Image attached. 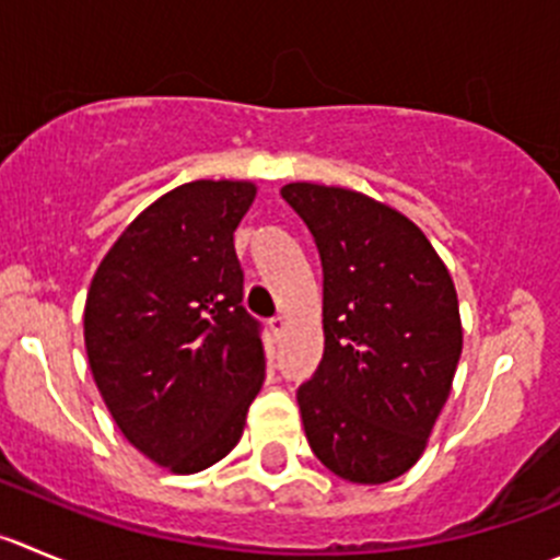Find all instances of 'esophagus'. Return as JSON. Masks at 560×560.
Instances as JSON below:
<instances>
[{"label":"esophagus","mask_w":560,"mask_h":560,"mask_svg":"<svg viewBox=\"0 0 560 560\" xmlns=\"http://www.w3.org/2000/svg\"><path fill=\"white\" fill-rule=\"evenodd\" d=\"M269 329H271V335H275V338H283V332H285V318L283 316H275L269 322Z\"/></svg>","instance_id":"esophagus-1"}]
</instances>
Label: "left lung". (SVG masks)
<instances>
[{
	"label": "left lung",
	"instance_id": "8db88e82",
	"mask_svg": "<svg viewBox=\"0 0 560 560\" xmlns=\"http://www.w3.org/2000/svg\"><path fill=\"white\" fill-rule=\"evenodd\" d=\"M280 195L324 269V357L296 393L307 443L346 481H393L423 456L459 365L451 271L409 217L363 191L296 180Z\"/></svg>",
	"mask_w": 560,
	"mask_h": 560
}]
</instances>
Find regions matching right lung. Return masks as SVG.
Listing matches in <instances>:
<instances>
[{"label": "right lung", "instance_id": "obj_1", "mask_svg": "<svg viewBox=\"0 0 560 560\" xmlns=\"http://www.w3.org/2000/svg\"><path fill=\"white\" fill-rule=\"evenodd\" d=\"M255 195L253 180L175 186L117 236L84 302L106 409L142 456L178 476L236 448L264 385V343L242 307L233 247Z\"/></svg>", "mask_w": 560, "mask_h": 560}]
</instances>
